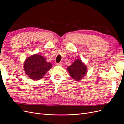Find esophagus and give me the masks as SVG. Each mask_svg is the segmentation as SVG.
Segmentation results:
<instances>
[{"label": "esophagus", "mask_w": 124, "mask_h": 124, "mask_svg": "<svg viewBox=\"0 0 124 124\" xmlns=\"http://www.w3.org/2000/svg\"><path fill=\"white\" fill-rule=\"evenodd\" d=\"M56 65H57V66H62V62H59V63H56Z\"/></svg>", "instance_id": "1"}]
</instances>
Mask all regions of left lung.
Instances as JSON below:
<instances>
[{
	"label": "left lung",
	"mask_w": 124,
	"mask_h": 124,
	"mask_svg": "<svg viewBox=\"0 0 124 124\" xmlns=\"http://www.w3.org/2000/svg\"><path fill=\"white\" fill-rule=\"evenodd\" d=\"M67 70L75 81H79L87 73V68L81 59H77L72 65L67 67Z\"/></svg>",
	"instance_id": "obj_1"
}]
</instances>
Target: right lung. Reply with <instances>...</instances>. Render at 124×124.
Returning a JSON list of instances; mask_svg holds the SVG:
<instances>
[{
    "instance_id": "1",
    "label": "right lung",
    "mask_w": 124,
    "mask_h": 124,
    "mask_svg": "<svg viewBox=\"0 0 124 124\" xmlns=\"http://www.w3.org/2000/svg\"><path fill=\"white\" fill-rule=\"evenodd\" d=\"M52 67L51 63L47 62L44 57L37 54L27 57L24 63L26 75L34 80H40Z\"/></svg>"
}]
</instances>
